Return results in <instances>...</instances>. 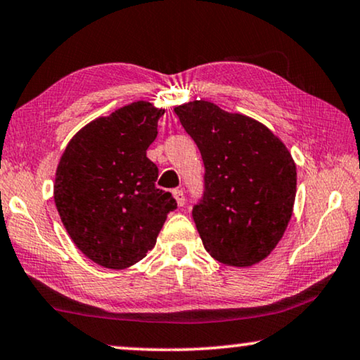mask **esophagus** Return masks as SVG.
<instances>
[{"label":"esophagus","instance_id":"esophagus-1","mask_svg":"<svg viewBox=\"0 0 360 360\" xmlns=\"http://www.w3.org/2000/svg\"><path fill=\"white\" fill-rule=\"evenodd\" d=\"M172 193H174V198L176 200V205H179L180 207L184 206L185 205V193H184V190L176 188V190H174Z\"/></svg>","mask_w":360,"mask_h":360}]
</instances>
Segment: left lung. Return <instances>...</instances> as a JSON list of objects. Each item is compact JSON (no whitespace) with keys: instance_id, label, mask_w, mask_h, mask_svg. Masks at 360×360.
<instances>
[{"instance_id":"8db88e82","label":"left lung","mask_w":360,"mask_h":360,"mask_svg":"<svg viewBox=\"0 0 360 360\" xmlns=\"http://www.w3.org/2000/svg\"><path fill=\"white\" fill-rule=\"evenodd\" d=\"M175 113L205 164V191L191 214L206 252L227 266L262 262L292 216V155L264 124L211 102L185 103Z\"/></svg>"}]
</instances>
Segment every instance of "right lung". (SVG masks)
Returning a JSON list of instances; mask_svg holds the SVG:
<instances>
[{
    "label": "right lung",
    "mask_w": 360,
    "mask_h": 360,
    "mask_svg": "<svg viewBox=\"0 0 360 360\" xmlns=\"http://www.w3.org/2000/svg\"><path fill=\"white\" fill-rule=\"evenodd\" d=\"M162 108L133 102L86 124L56 169L53 196L61 222L87 258L123 269L154 248L172 193L155 186L159 169L146 158Z\"/></svg>",
    "instance_id": "obj_1"
}]
</instances>
